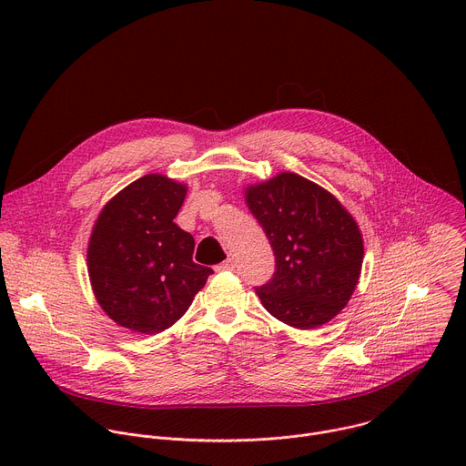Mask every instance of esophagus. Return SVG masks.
<instances>
[{"instance_id": "1", "label": "esophagus", "mask_w": 466, "mask_h": 466, "mask_svg": "<svg viewBox=\"0 0 466 466\" xmlns=\"http://www.w3.org/2000/svg\"><path fill=\"white\" fill-rule=\"evenodd\" d=\"M234 269H236V261L232 258L221 261L218 268H216V271H234Z\"/></svg>"}]
</instances>
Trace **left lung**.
I'll use <instances>...</instances> for the list:
<instances>
[{"label":"left lung","instance_id":"8db88e82","mask_svg":"<svg viewBox=\"0 0 466 466\" xmlns=\"http://www.w3.org/2000/svg\"><path fill=\"white\" fill-rule=\"evenodd\" d=\"M245 201L277 259L273 279L256 288L263 308L300 329L334 319L361 275L356 219L329 191L297 173L247 186Z\"/></svg>","mask_w":466,"mask_h":466}]
</instances>
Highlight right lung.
<instances>
[{
  "instance_id": "right-lung-1",
  "label": "right lung",
  "mask_w": 466,
  "mask_h": 466,
  "mask_svg": "<svg viewBox=\"0 0 466 466\" xmlns=\"http://www.w3.org/2000/svg\"><path fill=\"white\" fill-rule=\"evenodd\" d=\"M186 184L146 175L105 205L88 241V275L103 311L138 334L173 326L214 273L191 256L193 236L177 218Z\"/></svg>"
}]
</instances>
